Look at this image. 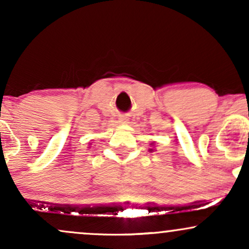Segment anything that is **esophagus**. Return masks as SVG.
I'll return each mask as SVG.
<instances>
[{"label": "esophagus", "instance_id": "34e87169", "mask_svg": "<svg viewBox=\"0 0 249 249\" xmlns=\"http://www.w3.org/2000/svg\"><path fill=\"white\" fill-rule=\"evenodd\" d=\"M127 121H128L127 117H122L121 121H119V122H121V123H127Z\"/></svg>", "mask_w": 249, "mask_h": 249}]
</instances>
